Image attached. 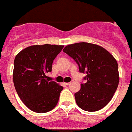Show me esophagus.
I'll list each match as a JSON object with an SVG mask.
<instances>
[{
	"label": "esophagus",
	"instance_id": "obj_1",
	"mask_svg": "<svg viewBox=\"0 0 132 132\" xmlns=\"http://www.w3.org/2000/svg\"><path fill=\"white\" fill-rule=\"evenodd\" d=\"M70 83H71V82H66V83H65V85H66V86H68V85H70Z\"/></svg>",
	"mask_w": 132,
	"mask_h": 132
}]
</instances>
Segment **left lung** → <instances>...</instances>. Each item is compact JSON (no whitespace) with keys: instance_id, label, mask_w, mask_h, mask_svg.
<instances>
[{"instance_id":"obj_1","label":"left lung","mask_w":132,"mask_h":132,"mask_svg":"<svg viewBox=\"0 0 132 132\" xmlns=\"http://www.w3.org/2000/svg\"><path fill=\"white\" fill-rule=\"evenodd\" d=\"M63 52L78 64L79 72L86 76L80 90L75 94L78 107L87 111H96L111 100L119 84L118 64L103 47L86 42L64 47Z\"/></svg>"}]
</instances>
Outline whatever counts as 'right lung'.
Instances as JSON below:
<instances>
[{"instance_id":"obj_1","label":"right lung","mask_w":132,"mask_h":132,"mask_svg":"<svg viewBox=\"0 0 132 132\" xmlns=\"http://www.w3.org/2000/svg\"><path fill=\"white\" fill-rule=\"evenodd\" d=\"M64 45H32L21 51L14 60L13 82L21 100L34 112L43 113L57 105L63 87L45 79L54 60Z\"/></svg>"}]
</instances>
